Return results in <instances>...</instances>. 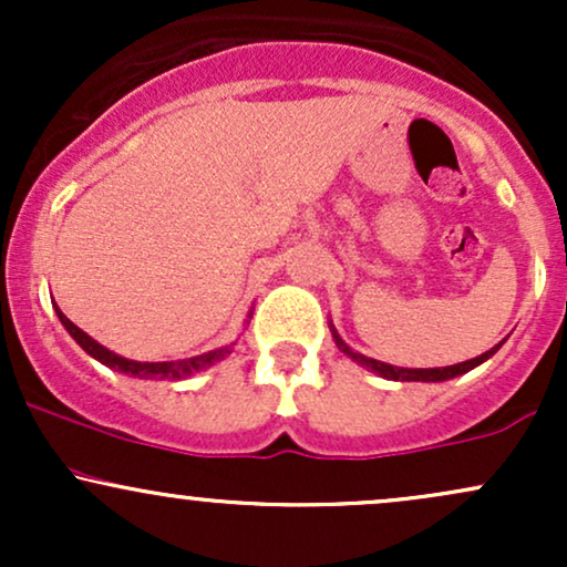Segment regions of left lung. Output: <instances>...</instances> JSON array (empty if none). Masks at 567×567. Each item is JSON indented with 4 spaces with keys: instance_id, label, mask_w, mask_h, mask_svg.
<instances>
[{
    "instance_id": "obj_1",
    "label": "left lung",
    "mask_w": 567,
    "mask_h": 567,
    "mask_svg": "<svg viewBox=\"0 0 567 567\" xmlns=\"http://www.w3.org/2000/svg\"><path fill=\"white\" fill-rule=\"evenodd\" d=\"M330 328H333V324H330ZM333 338H336V347L341 349L343 354L351 357V360H354V362H360L362 368L373 370V373H379V375H383V379H389V381H447V379H455V375H464V373H470L472 368L483 365L485 360H491V357L496 354V351L501 349V343H504V341H501L498 347H493L491 351H485V354L474 357V360L458 362V365H447V368H396V365H386V362L370 360V357L360 354V351L349 349L347 343H343V338L336 333V330H333Z\"/></svg>"
}]
</instances>
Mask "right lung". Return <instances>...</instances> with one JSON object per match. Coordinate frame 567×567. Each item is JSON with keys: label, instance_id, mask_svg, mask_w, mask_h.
<instances>
[{"label": "right lung", "instance_id": "obj_1", "mask_svg": "<svg viewBox=\"0 0 567 567\" xmlns=\"http://www.w3.org/2000/svg\"><path fill=\"white\" fill-rule=\"evenodd\" d=\"M58 311V320H61L63 328L69 330V336L74 338L80 347L87 351L93 360L101 362V365L112 368V370H120V373L125 375H133V379H171V381H181V379H188L192 373H197V370H205L210 365H216L218 360H224L226 354H231V347H224V349H216V351H207V354H199V357H188V360H178V362H135V360H127V357H120L114 354L112 349L101 347V343L95 341V338H90L84 330L76 328L74 322L69 320L66 315H63L61 309L55 306Z\"/></svg>", "mask_w": 567, "mask_h": 567}]
</instances>
